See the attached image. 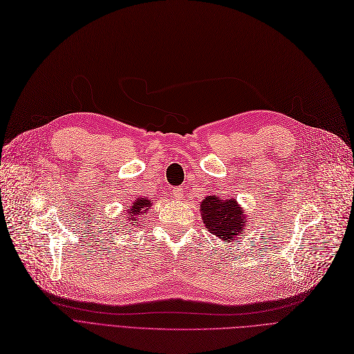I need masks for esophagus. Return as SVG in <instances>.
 Returning <instances> with one entry per match:
<instances>
[{
    "mask_svg": "<svg viewBox=\"0 0 354 354\" xmlns=\"http://www.w3.org/2000/svg\"><path fill=\"white\" fill-rule=\"evenodd\" d=\"M173 194H174V197L177 198V200H183L184 198V192L178 187V189H174L173 190Z\"/></svg>",
    "mask_w": 354,
    "mask_h": 354,
    "instance_id": "1",
    "label": "esophagus"
}]
</instances>
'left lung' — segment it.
Returning a JSON list of instances; mask_svg holds the SVG:
<instances>
[{"instance_id": "obj_1", "label": "left lung", "mask_w": 354, "mask_h": 354, "mask_svg": "<svg viewBox=\"0 0 354 354\" xmlns=\"http://www.w3.org/2000/svg\"><path fill=\"white\" fill-rule=\"evenodd\" d=\"M200 213L206 229L217 239L233 242L246 236L248 218L245 209L236 198H223L210 194L200 201Z\"/></svg>"}]
</instances>
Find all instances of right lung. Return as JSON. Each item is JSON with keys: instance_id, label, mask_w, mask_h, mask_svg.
Here are the masks:
<instances>
[{"instance_id": "1", "label": "right lung", "mask_w": 354, "mask_h": 354, "mask_svg": "<svg viewBox=\"0 0 354 354\" xmlns=\"http://www.w3.org/2000/svg\"><path fill=\"white\" fill-rule=\"evenodd\" d=\"M156 201L145 198V197H137L133 201H131V206H127V213L122 218H125V223L129 226H138V222L147 214Z\"/></svg>"}]
</instances>
